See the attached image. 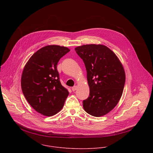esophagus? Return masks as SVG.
<instances>
[{
    "mask_svg": "<svg viewBox=\"0 0 153 153\" xmlns=\"http://www.w3.org/2000/svg\"><path fill=\"white\" fill-rule=\"evenodd\" d=\"M77 86H73L72 88H71V90H72L73 91H76L77 90Z\"/></svg>",
    "mask_w": 153,
    "mask_h": 153,
    "instance_id": "34e87169",
    "label": "esophagus"
}]
</instances>
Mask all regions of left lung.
<instances>
[{"label":"left lung","instance_id":"1","mask_svg":"<svg viewBox=\"0 0 153 153\" xmlns=\"http://www.w3.org/2000/svg\"><path fill=\"white\" fill-rule=\"evenodd\" d=\"M75 51L83 60L90 87V95L83 101L85 111L100 117L119 102L125 83L122 65L116 55L102 45H83Z\"/></svg>","mask_w":153,"mask_h":153}]
</instances>
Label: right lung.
<instances>
[{
	"label": "right lung",
	"mask_w": 153,
	"mask_h": 153,
	"mask_svg": "<svg viewBox=\"0 0 153 153\" xmlns=\"http://www.w3.org/2000/svg\"><path fill=\"white\" fill-rule=\"evenodd\" d=\"M59 45H48L36 51L23 70L21 87L30 105L47 116L57 114L63 108L69 92L60 82L57 65L70 51Z\"/></svg>",
	"instance_id": "1"
}]
</instances>
